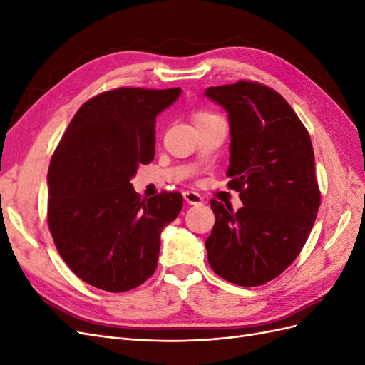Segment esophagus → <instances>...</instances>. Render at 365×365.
Returning a JSON list of instances; mask_svg holds the SVG:
<instances>
[{
    "label": "esophagus",
    "instance_id": "esophagus-1",
    "mask_svg": "<svg viewBox=\"0 0 365 365\" xmlns=\"http://www.w3.org/2000/svg\"><path fill=\"white\" fill-rule=\"evenodd\" d=\"M182 196H184V201H185L187 204H190V205L202 204V197H201V195H200V193H196V192H184V193H182Z\"/></svg>",
    "mask_w": 365,
    "mask_h": 365
}]
</instances>
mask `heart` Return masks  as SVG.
<instances>
[{
	"label": "heart",
	"mask_w": 365,
	"mask_h": 365,
	"mask_svg": "<svg viewBox=\"0 0 365 365\" xmlns=\"http://www.w3.org/2000/svg\"><path fill=\"white\" fill-rule=\"evenodd\" d=\"M219 118L220 117H217V115H215L212 113H208V111H202V109H197V111H195L192 114V120H193V123H195L196 128L197 126H202V125H207V123H212V121L219 120Z\"/></svg>",
	"instance_id": "b5f03b06"
}]
</instances>
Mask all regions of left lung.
Returning <instances> with one entry per match:
<instances>
[{
  "label": "left lung",
  "mask_w": 365,
  "mask_h": 365,
  "mask_svg": "<svg viewBox=\"0 0 365 365\" xmlns=\"http://www.w3.org/2000/svg\"><path fill=\"white\" fill-rule=\"evenodd\" d=\"M228 113V187L244 207L210 201L216 217L205 240L212 269L239 286H260L300 254L319 207L311 137L291 105L271 88L239 81L210 86Z\"/></svg>",
  "instance_id": "1"
}]
</instances>
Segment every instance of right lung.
Listing matches in <instances>:
<instances>
[{
    "mask_svg": "<svg viewBox=\"0 0 365 365\" xmlns=\"http://www.w3.org/2000/svg\"><path fill=\"white\" fill-rule=\"evenodd\" d=\"M181 88H117L85 102L48 168V228L61 257L85 283L125 292L155 272L163 228L182 196L141 200L130 180L155 155V118Z\"/></svg>",
    "mask_w": 365,
    "mask_h": 365,
    "instance_id": "right-lung-1",
    "label": "right lung"
}]
</instances>
